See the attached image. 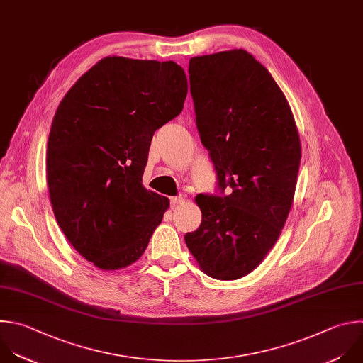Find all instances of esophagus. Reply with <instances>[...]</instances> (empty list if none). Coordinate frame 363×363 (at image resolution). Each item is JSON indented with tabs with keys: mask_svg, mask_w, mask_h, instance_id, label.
<instances>
[{
	"mask_svg": "<svg viewBox=\"0 0 363 363\" xmlns=\"http://www.w3.org/2000/svg\"><path fill=\"white\" fill-rule=\"evenodd\" d=\"M185 201V196L184 195H179V196H172L171 198V205L172 206H175V205H179V203H182Z\"/></svg>",
	"mask_w": 363,
	"mask_h": 363,
	"instance_id": "obj_1",
	"label": "esophagus"
}]
</instances>
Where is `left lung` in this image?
<instances>
[{
  "label": "left lung",
  "instance_id": "obj_1",
  "mask_svg": "<svg viewBox=\"0 0 363 363\" xmlns=\"http://www.w3.org/2000/svg\"><path fill=\"white\" fill-rule=\"evenodd\" d=\"M196 127L226 196L196 195L201 226L185 235L199 269L219 281L251 274L291 212L301 140L289 102L245 50L189 60Z\"/></svg>",
  "mask_w": 363,
  "mask_h": 363
}]
</instances>
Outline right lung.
<instances>
[{
	"instance_id": "add662e5",
	"label": "right lung",
	"mask_w": 363,
	"mask_h": 363,
	"mask_svg": "<svg viewBox=\"0 0 363 363\" xmlns=\"http://www.w3.org/2000/svg\"><path fill=\"white\" fill-rule=\"evenodd\" d=\"M174 61L105 57L69 88L52 119L47 185L75 251L102 271L137 262L169 199L143 185L154 133L184 108Z\"/></svg>"
}]
</instances>
